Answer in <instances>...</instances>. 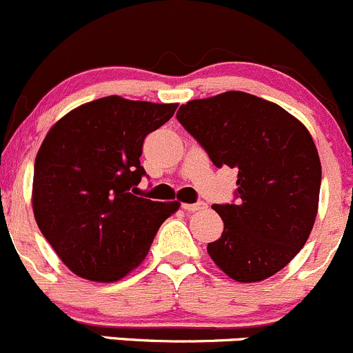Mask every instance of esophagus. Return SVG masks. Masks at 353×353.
<instances>
[{"mask_svg":"<svg viewBox=\"0 0 353 353\" xmlns=\"http://www.w3.org/2000/svg\"><path fill=\"white\" fill-rule=\"evenodd\" d=\"M205 207V203H203L202 201H197L194 203H181V209L188 210V212H195V210H201Z\"/></svg>","mask_w":353,"mask_h":353,"instance_id":"obj_1","label":"esophagus"}]
</instances>
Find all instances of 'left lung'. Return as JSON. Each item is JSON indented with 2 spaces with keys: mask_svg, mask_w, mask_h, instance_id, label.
Segmentation results:
<instances>
[{
  "mask_svg": "<svg viewBox=\"0 0 353 353\" xmlns=\"http://www.w3.org/2000/svg\"><path fill=\"white\" fill-rule=\"evenodd\" d=\"M178 122L217 166L238 170L231 203H214L224 231L207 252L238 282H260L306 245L318 212L321 163L311 134L279 105L226 92L181 105Z\"/></svg>",
  "mask_w": 353,
  "mask_h": 353,
  "instance_id": "8db88e82",
  "label": "left lung"
}]
</instances>
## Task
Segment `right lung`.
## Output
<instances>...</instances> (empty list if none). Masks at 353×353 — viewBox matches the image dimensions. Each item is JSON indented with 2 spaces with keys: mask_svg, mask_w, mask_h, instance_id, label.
Returning <instances> with one entry per match:
<instances>
[{
  "mask_svg": "<svg viewBox=\"0 0 353 353\" xmlns=\"http://www.w3.org/2000/svg\"><path fill=\"white\" fill-rule=\"evenodd\" d=\"M176 107L105 97L69 112L43 139L34 166V216L79 277L114 282L129 274L180 205L136 195L148 176L139 161L144 137Z\"/></svg>",
  "mask_w": 353,
  "mask_h": 353,
  "instance_id": "right-lung-1",
  "label": "right lung"
}]
</instances>
